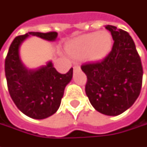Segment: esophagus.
<instances>
[{
  "instance_id": "1",
  "label": "esophagus",
  "mask_w": 147,
  "mask_h": 147,
  "mask_svg": "<svg viewBox=\"0 0 147 147\" xmlns=\"http://www.w3.org/2000/svg\"><path fill=\"white\" fill-rule=\"evenodd\" d=\"M73 68H74V70H76V69H80V67H79L78 65H74Z\"/></svg>"
}]
</instances>
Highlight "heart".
<instances>
[{
  "label": "heart",
  "mask_w": 147,
  "mask_h": 147,
  "mask_svg": "<svg viewBox=\"0 0 147 147\" xmlns=\"http://www.w3.org/2000/svg\"><path fill=\"white\" fill-rule=\"evenodd\" d=\"M110 46V33L107 32H94L76 39L71 44L69 52L74 57H82L87 55L90 59H97L107 53Z\"/></svg>",
  "instance_id": "b5f03b06"
}]
</instances>
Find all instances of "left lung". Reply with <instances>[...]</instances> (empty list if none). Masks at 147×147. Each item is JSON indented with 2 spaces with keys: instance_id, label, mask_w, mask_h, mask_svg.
Wrapping results in <instances>:
<instances>
[{
  "instance_id": "obj_1",
  "label": "left lung",
  "mask_w": 147,
  "mask_h": 147,
  "mask_svg": "<svg viewBox=\"0 0 147 147\" xmlns=\"http://www.w3.org/2000/svg\"><path fill=\"white\" fill-rule=\"evenodd\" d=\"M114 40L112 50L96 62L82 64L85 92L98 112L116 116L131 107L141 92L143 69L133 38L115 26L105 27Z\"/></svg>"
}]
</instances>
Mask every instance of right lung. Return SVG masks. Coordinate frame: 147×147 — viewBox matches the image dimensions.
<instances>
[{
	"mask_svg": "<svg viewBox=\"0 0 147 147\" xmlns=\"http://www.w3.org/2000/svg\"><path fill=\"white\" fill-rule=\"evenodd\" d=\"M56 32H29L16 37L5 60V73L9 93L18 109L27 116L42 119L59 109L66 85L73 77V68L61 74L49 62L37 70H28L20 59L19 49L29 35L55 41Z\"/></svg>",
	"mask_w": 147,
	"mask_h": 147,
	"instance_id": "obj_1",
	"label": "right lung"
}]
</instances>
